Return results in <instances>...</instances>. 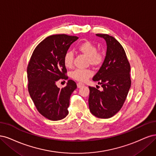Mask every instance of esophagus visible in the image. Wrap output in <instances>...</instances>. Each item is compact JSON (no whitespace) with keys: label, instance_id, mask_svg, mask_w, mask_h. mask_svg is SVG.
<instances>
[{"label":"esophagus","instance_id":"34e87169","mask_svg":"<svg viewBox=\"0 0 156 156\" xmlns=\"http://www.w3.org/2000/svg\"><path fill=\"white\" fill-rule=\"evenodd\" d=\"M83 85H84V84L82 83L79 82V83H77V87H78V88H81L83 86Z\"/></svg>","mask_w":156,"mask_h":156}]
</instances>
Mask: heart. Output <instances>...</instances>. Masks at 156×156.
<instances>
[{
  "mask_svg": "<svg viewBox=\"0 0 156 156\" xmlns=\"http://www.w3.org/2000/svg\"><path fill=\"white\" fill-rule=\"evenodd\" d=\"M78 51L88 58L90 65L94 67L100 66L104 59V54L97 52V47L94 44L89 41H85L78 47ZM73 63V54L68 51L65 54L63 63L67 68L72 67ZM92 76V72L90 70L76 69L71 73V76L79 82H85Z\"/></svg>",
  "mask_w": 156,
  "mask_h": 156,
  "instance_id": "b5f03b06",
  "label": "heart"
}]
</instances>
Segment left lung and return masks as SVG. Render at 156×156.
Returning <instances> with one entry per match:
<instances>
[{"label": "left lung", "instance_id": "obj_1", "mask_svg": "<svg viewBox=\"0 0 156 156\" xmlns=\"http://www.w3.org/2000/svg\"><path fill=\"white\" fill-rule=\"evenodd\" d=\"M104 39L107 50L104 61L93 78L101 85L102 91L89 88V108L91 113L100 119H109L121 109L130 87V65L122 45L108 34H97Z\"/></svg>", "mask_w": 156, "mask_h": 156}]
</instances>
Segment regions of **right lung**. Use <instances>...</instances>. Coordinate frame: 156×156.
Listing matches in <instances>:
<instances>
[{
  "instance_id": "right-lung-1",
  "label": "right lung",
  "mask_w": 156,
  "mask_h": 156,
  "mask_svg": "<svg viewBox=\"0 0 156 156\" xmlns=\"http://www.w3.org/2000/svg\"><path fill=\"white\" fill-rule=\"evenodd\" d=\"M78 39L65 34L45 38L33 52L27 67L28 92L37 111L51 120H59L69 113L70 97L76 89L73 80L60 89L56 82L65 76L63 57L70 46Z\"/></svg>"
}]
</instances>
